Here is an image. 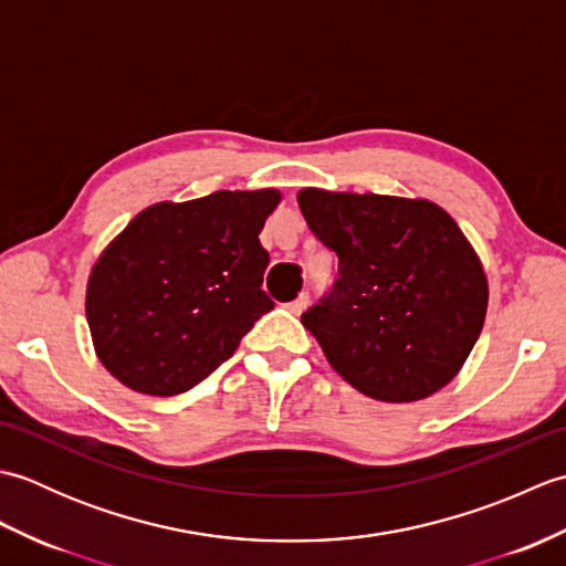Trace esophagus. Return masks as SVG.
<instances>
[{
  "instance_id": "obj_1",
  "label": "esophagus",
  "mask_w": 566,
  "mask_h": 566,
  "mask_svg": "<svg viewBox=\"0 0 566 566\" xmlns=\"http://www.w3.org/2000/svg\"><path fill=\"white\" fill-rule=\"evenodd\" d=\"M306 306H308V294H306V292H304V294H298V296L294 298V302H290V304H286V308H290L294 316H298V314H304V311H306Z\"/></svg>"
}]
</instances>
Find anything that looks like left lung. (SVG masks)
<instances>
[{"label":"left lung","instance_id":"obj_1","mask_svg":"<svg viewBox=\"0 0 566 566\" xmlns=\"http://www.w3.org/2000/svg\"><path fill=\"white\" fill-rule=\"evenodd\" d=\"M298 209L338 255L331 290L302 316L331 367L369 396L436 394L482 333L489 286L474 248L426 199L302 189Z\"/></svg>","mask_w":566,"mask_h":566}]
</instances>
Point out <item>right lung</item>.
I'll use <instances>...</instances> for the list:
<instances>
[{
  "instance_id": "right-lung-1",
  "label": "right lung",
  "mask_w": 566,
  "mask_h": 566,
  "mask_svg": "<svg viewBox=\"0 0 566 566\" xmlns=\"http://www.w3.org/2000/svg\"><path fill=\"white\" fill-rule=\"evenodd\" d=\"M280 191H213L155 203L102 252L87 323L102 365L128 389L175 396L197 387L274 308L260 245Z\"/></svg>"
}]
</instances>
